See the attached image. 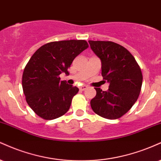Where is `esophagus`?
Instances as JSON below:
<instances>
[{
  "mask_svg": "<svg viewBox=\"0 0 161 161\" xmlns=\"http://www.w3.org/2000/svg\"><path fill=\"white\" fill-rule=\"evenodd\" d=\"M88 86H86V85H83V86H80V87H79V90H81V91H83V90H85L87 89Z\"/></svg>",
  "mask_w": 161,
  "mask_h": 161,
  "instance_id": "obj_1",
  "label": "esophagus"
}]
</instances>
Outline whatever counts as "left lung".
Returning <instances> with one entry per match:
<instances>
[{"label": "left lung", "mask_w": 161, "mask_h": 161, "mask_svg": "<svg viewBox=\"0 0 161 161\" xmlns=\"http://www.w3.org/2000/svg\"><path fill=\"white\" fill-rule=\"evenodd\" d=\"M90 48L101 60L102 75L109 88H95L96 96L90 101L92 111L107 119H118L135 104L142 84V74L133 55L111 41H89Z\"/></svg>", "instance_id": "8db88e82"}]
</instances>
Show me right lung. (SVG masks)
Returning a JSON list of instances; mask_svg holds the SVG:
<instances>
[{"label":"right lung","mask_w":161,"mask_h":161,"mask_svg":"<svg viewBox=\"0 0 161 161\" xmlns=\"http://www.w3.org/2000/svg\"><path fill=\"white\" fill-rule=\"evenodd\" d=\"M88 47L84 40L54 41L33 54L24 69L22 84L26 102L36 114L53 120L69 111L79 89L60 80L59 75H69L73 60Z\"/></svg>","instance_id":"right-lung-1"}]
</instances>
